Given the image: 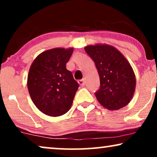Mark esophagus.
Listing matches in <instances>:
<instances>
[{"label":"esophagus","mask_w":157,"mask_h":157,"mask_svg":"<svg viewBox=\"0 0 157 157\" xmlns=\"http://www.w3.org/2000/svg\"><path fill=\"white\" fill-rule=\"evenodd\" d=\"M78 83H79V85L81 86H83L85 85V83L86 82H85L84 79H81V80H78Z\"/></svg>","instance_id":"obj_1"}]
</instances>
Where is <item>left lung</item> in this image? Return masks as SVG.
Segmentation results:
<instances>
[{"instance_id": "obj_1", "label": "left lung", "mask_w": 157, "mask_h": 157, "mask_svg": "<svg viewBox=\"0 0 157 157\" xmlns=\"http://www.w3.org/2000/svg\"><path fill=\"white\" fill-rule=\"evenodd\" d=\"M86 52L95 63L100 87L95 92L98 102L109 110H118L132 99L136 78L132 66L114 47L109 45L88 46Z\"/></svg>"}]
</instances>
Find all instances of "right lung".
I'll return each mask as SVG.
<instances>
[{"mask_svg": "<svg viewBox=\"0 0 157 157\" xmlns=\"http://www.w3.org/2000/svg\"><path fill=\"white\" fill-rule=\"evenodd\" d=\"M73 48H53L38 55L30 68L28 89L36 106L45 114L59 117L71 106L79 85L66 63Z\"/></svg>", "mask_w": 157, "mask_h": 157, "instance_id": "right-lung-1", "label": "right lung"}]
</instances>
